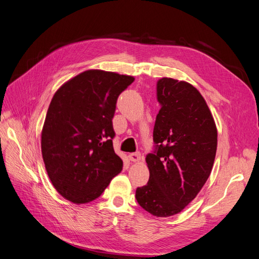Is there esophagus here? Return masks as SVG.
Listing matches in <instances>:
<instances>
[{"label": "esophagus", "instance_id": "34e87169", "mask_svg": "<svg viewBox=\"0 0 259 259\" xmlns=\"http://www.w3.org/2000/svg\"><path fill=\"white\" fill-rule=\"evenodd\" d=\"M128 158L132 162H139L140 159H142V154H140L139 151L136 152H132L128 154Z\"/></svg>", "mask_w": 259, "mask_h": 259}]
</instances>
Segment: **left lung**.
Returning a JSON list of instances; mask_svg holds the SVG:
<instances>
[{"label":"left lung","mask_w":259,"mask_h":259,"mask_svg":"<svg viewBox=\"0 0 259 259\" xmlns=\"http://www.w3.org/2000/svg\"><path fill=\"white\" fill-rule=\"evenodd\" d=\"M161 109L153 128L154 149L146 156L150 177L136 189L138 204L156 217L178 214L197 197L213 167L217 130L200 92L189 83L156 82Z\"/></svg>","instance_id":"left-lung-1"}]
</instances>
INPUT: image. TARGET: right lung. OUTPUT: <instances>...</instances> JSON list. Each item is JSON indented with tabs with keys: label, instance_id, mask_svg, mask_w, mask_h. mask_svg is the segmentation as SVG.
<instances>
[{
	"label": "right lung",
	"instance_id": "right-lung-1",
	"mask_svg": "<svg viewBox=\"0 0 259 259\" xmlns=\"http://www.w3.org/2000/svg\"><path fill=\"white\" fill-rule=\"evenodd\" d=\"M134 77L88 70L55 93L42 131V155L53 186L76 204L100 197L120 173L112 119L120 94Z\"/></svg>",
	"mask_w": 259,
	"mask_h": 259
}]
</instances>
